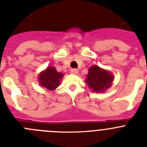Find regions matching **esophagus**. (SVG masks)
I'll use <instances>...</instances> for the list:
<instances>
[{"instance_id":"esophagus-1","label":"esophagus","mask_w":147,"mask_h":147,"mask_svg":"<svg viewBox=\"0 0 147 147\" xmlns=\"http://www.w3.org/2000/svg\"><path fill=\"white\" fill-rule=\"evenodd\" d=\"M71 73L72 74H78V73H79V71H78L76 68H72V69L71 70Z\"/></svg>"}]
</instances>
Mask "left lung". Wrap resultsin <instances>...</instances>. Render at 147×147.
<instances>
[{"mask_svg":"<svg viewBox=\"0 0 147 147\" xmlns=\"http://www.w3.org/2000/svg\"><path fill=\"white\" fill-rule=\"evenodd\" d=\"M113 76L107 71L101 69L98 66H92L88 70L85 82L94 92H103L112 85Z\"/></svg>","mask_w":147,"mask_h":147,"instance_id":"8db88e82","label":"left lung"}]
</instances>
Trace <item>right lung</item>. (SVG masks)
I'll list each match as a JSON object with an SVG mask.
<instances>
[{
  "label": "right lung",
  "mask_w": 147,
  "mask_h": 147,
  "mask_svg": "<svg viewBox=\"0 0 147 147\" xmlns=\"http://www.w3.org/2000/svg\"><path fill=\"white\" fill-rule=\"evenodd\" d=\"M63 76L62 73H59L53 67H49L45 71H42L39 76L40 85L47 89L54 90L59 85V82Z\"/></svg>",
  "instance_id": "right-lung-1"
}]
</instances>
